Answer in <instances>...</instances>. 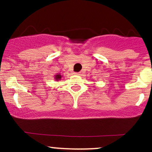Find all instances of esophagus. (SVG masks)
<instances>
[{"label":"esophagus","instance_id":"1","mask_svg":"<svg viewBox=\"0 0 152 152\" xmlns=\"http://www.w3.org/2000/svg\"><path fill=\"white\" fill-rule=\"evenodd\" d=\"M73 74L76 75V76H79V75H81L80 73H78V72H75V73H73Z\"/></svg>","mask_w":152,"mask_h":152}]
</instances>
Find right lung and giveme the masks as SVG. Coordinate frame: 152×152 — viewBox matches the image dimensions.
I'll list each match as a JSON object with an SVG mask.
<instances>
[{
	"label": "right lung",
	"mask_w": 152,
	"mask_h": 152,
	"mask_svg": "<svg viewBox=\"0 0 152 152\" xmlns=\"http://www.w3.org/2000/svg\"><path fill=\"white\" fill-rule=\"evenodd\" d=\"M62 75L60 74V73H58V74H56V75H55L54 76V79L56 81H59V80H61V79H62Z\"/></svg>",
	"instance_id": "1"
}]
</instances>
